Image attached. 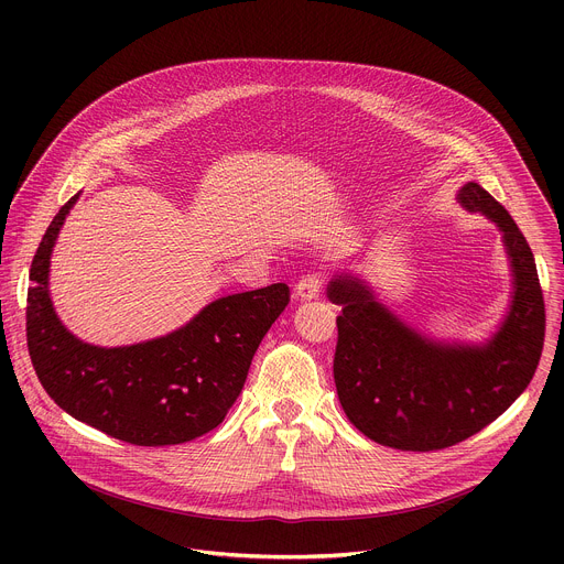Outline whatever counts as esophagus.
Masks as SVG:
<instances>
[{
  "label": "esophagus",
  "mask_w": 564,
  "mask_h": 564,
  "mask_svg": "<svg viewBox=\"0 0 564 564\" xmlns=\"http://www.w3.org/2000/svg\"><path fill=\"white\" fill-rule=\"evenodd\" d=\"M321 288H324V276H321V272H307L305 276H301V281L296 283V296L303 299V301H310V299H316Z\"/></svg>",
  "instance_id": "1"
}]
</instances>
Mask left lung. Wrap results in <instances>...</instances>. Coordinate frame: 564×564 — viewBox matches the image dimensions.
<instances>
[{"label":"left lung","instance_id":"8db88e82","mask_svg":"<svg viewBox=\"0 0 564 564\" xmlns=\"http://www.w3.org/2000/svg\"><path fill=\"white\" fill-rule=\"evenodd\" d=\"M457 198L500 227L511 261V307L487 344L426 339L357 276L341 274L328 288L341 305L333 366L339 401L348 420L381 446L424 453L464 442L524 392L542 355L544 299L524 234L477 183L464 185Z\"/></svg>","mask_w":564,"mask_h":564}]
</instances>
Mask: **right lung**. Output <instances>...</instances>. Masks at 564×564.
<instances>
[{"instance_id": "obj_1", "label": "right lung", "mask_w": 564, "mask_h": 564, "mask_svg": "<svg viewBox=\"0 0 564 564\" xmlns=\"http://www.w3.org/2000/svg\"><path fill=\"white\" fill-rule=\"evenodd\" d=\"M77 196L55 214L31 263L26 341L40 383L70 417L135 446H172L214 431L290 303V288L272 283L216 299L160 339L120 348L79 341L48 296L51 252Z\"/></svg>"}]
</instances>
